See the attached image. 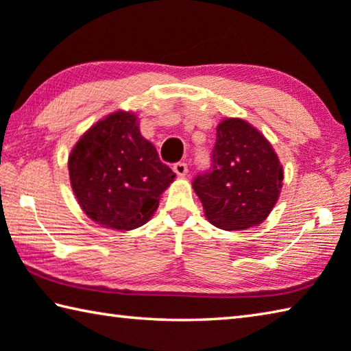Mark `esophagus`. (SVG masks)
Returning <instances> with one entry per match:
<instances>
[{"instance_id":"1","label":"esophagus","mask_w":351,"mask_h":351,"mask_svg":"<svg viewBox=\"0 0 351 351\" xmlns=\"http://www.w3.org/2000/svg\"><path fill=\"white\" fill-rule=\"evenodd\" d=\"M173 170L178 176H186L189 173V165L186 162H176L173 165Z\"/></svg>"}]
</instances>
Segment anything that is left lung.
<instances>
[{"instance_id":"8db88e82","label":"left lung","mask_w":351,"mask_h":351,"mask_svg":"<svg viewBox=\"0 0 351 351\" xmlns=\"http://www.w3.org/2000/svg\"><path fill=\"white\" fill-rule=\"evenodd\" d=\"M282 178L270 143L245 121L227 118L216 129L210 167L197 173L192 184L215 227L244 230L270 215Z\"/></svg>"}]
</instances>
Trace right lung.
<instances>
[{
	"instance_id": "right-lung-1",
	"label": "right lung",
	"mask_w": 351,
	"mask_h": 351,
	"mask_svg": "<svg viewBox=\"0 0 351 351\" xmlns=\"http://www.w3.org/2000/svg\"><path fill=\"white\" fill-rule=\"evenodd\" d=\"M73 193L99 226L132 230L155 213L175 173L139 133L133 113L117 112L90 127L69 156Z\"/></svg>"
}]
</instances>
